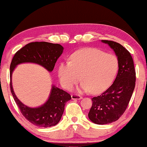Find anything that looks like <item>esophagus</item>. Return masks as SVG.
<instances>
[{
  "instance_id": "1",
  "label": "esophagus",
  "mask_w": 147,
  "mask_h": 147,
  "mask_svg": "<svg viewBox=\"0 0 147 147\" xmlns=\"http://www.w3.org/2000/svg\"><path fill=\"white\" fill-rule=\"evenodd\" d=\"M82 97L78 94H71V98L72 99H81Z\"/></svg>"
}]
</instances>
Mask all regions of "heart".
<instances>
[{
    "mask_svg": "<svg viewBox=\"0 0 147 147\" xmlns=\"http://www.w3.org/2000/svg\"><path fill=\"white\" fill-rule=\"evenodd\" d=\"M118 60L115 55L96 49L78 51L70 57V61L61 63L58 76L61 84L71 90L82 80L80 91L99 93L111 84L118 70Z\"/></svg>",
    "mask_w": 147,
    "mask_h": 147,
    "instance_id": "b5f03b06",
    "label": "heart"
}]
</instances>
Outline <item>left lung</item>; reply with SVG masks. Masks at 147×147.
Returning a JSON list of instances; mask_svg holds the SVG:
<instances>
[{
  "instance_id": "obj_1",
  "label": "left lung",
  "mask_w": 147,
  "mask_h": 147,
  "mask_svg": "<svg viewBox=\"0 0 147 147\" xmlns=\"http://www.w3.org/2000/svg\"><path fill=\"white\" fill-rule=\"evenodd\" d=\"M115 52L118 60L117 75L112 85L100 95L92 98L88 117L93 123L107 124L123 115L132 96L136 82V71L130 53L120 44L102 40Z\"/></svg>"
}]
</instances>
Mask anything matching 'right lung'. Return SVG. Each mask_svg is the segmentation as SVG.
<instances>
[{
	"label": "right lung",
	"instance_id": "add662e5",
	"mask_svg": "<svg viewBox=\"0 0 147 147\" xmlns=\"http://www.w3.org/2000/svg\"><path fill=\"white\" fill-rule=\"evenodd\" d=\"M63 51L59 44L47 42H30L15 53L10 65L11 92L21 113L26 119L36 126L48 127L59 122L63 113L65 105L71 97L69 93L53 86L50 96L47 102L40 107L31 108L25 105L19 100L12 86V73L16 66L24 63H34L42 66L49 71H52L55 63Z\"/></svg>",
	"mask_w": 147,
	"mask_h": 147
}]
</instances>
